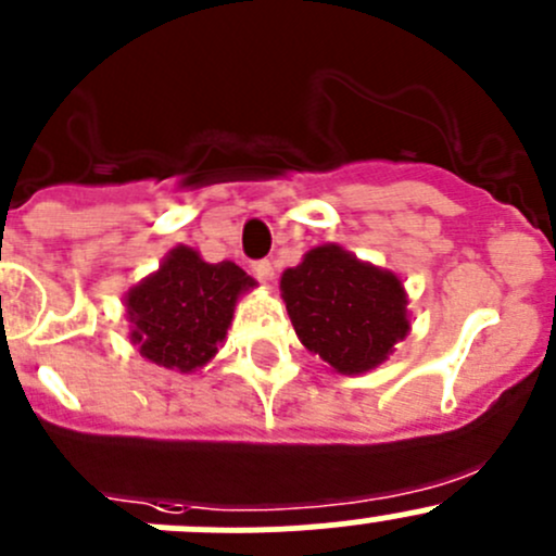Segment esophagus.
Returning <instances> with one entry per match:
<instances>
[{
	"mask_svg": "<svg viewBox=\"0 0 556 556\" xmlns=\"http://www.w3.org/2000/svg\"><path fill=\"white\" fill-rule=\"evenodd\" d=\"M252 271H255V277L261 279V282H271V279H274V263L271 261H255V263H252Z\"/></svg>",
	"mask_w": 556,
	"mask_h": 556,
	"instance_id": "1",
	"label": "esophagus"
}]
</instances>
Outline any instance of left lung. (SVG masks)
Masks as SVG:
<instances>
[{
	"label": "left lung",
	"instance_id": "left-lung-1",
	"mask_svg": "<svg viewBox=\"0 0 556 556\" xmlns=\"http://www.w3.org/2000/svg\"><path fill=\"white\" fill-rule=\"evenodd\" d=\"M282 299L304 348L344 375L382 364L409 328L396 274L333 244L315 247L282 274Z\"/></svg>",
	"mask_w": 556,
	"mask_h": 556
}]
</instances>
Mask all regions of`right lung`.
<instances>
[{
  "mask_svg": "<svg viewBox=\"0 0 556 556\" xmlns=\"http://www.w3.org/2000/svg\"><path fill=\"white\" fill-rule=\"evenodd\" d=\"M255 279L236 263H206L176 247L157 274L127 293L132 342L149 361L192 371L214 358L233 320V306Z\"/></svg>",
  "mask_w": 556,
  "mask_h": 556,
  "instance_id": "right-lung-1",
  "label": "right lung"
}]
</instances>
